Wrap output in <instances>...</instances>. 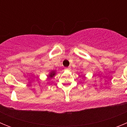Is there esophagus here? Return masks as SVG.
Returning a JSON list of instances; mask_svg holds the SVG:
<instances>
[{"label":"esophagus","instance_id":"1","mask_svg":"<svg viewBox=\"0 0 127 127\" xmlns=\"http://www.w3.org/2000/svg\"><path fill=\"white\" fill-rule=\"evenodd\" d=\"M65 69L66 70H70V68H69V67H66Z\"/></svg>","mask_w":127,"mask_h":127}]
</instances>
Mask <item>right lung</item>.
Returning <instances> with one entry per match:
<instances>
[{
	"mask_svg": "<svg viewBox=\"0 0 127 127\" xmlns=\"http://www.w3.org/2000/svg\"><path fill=\"white\" fill-rule=\"evenodd\" d=\"M54 75H55V72H51V74L50 75V77H52L53 76H54Z\"/></svg>",
	"mask_w": 127,
	"mask_h": 127,
	"instance_id": "right-lung-1",
	"label": "right lung"
}]
</instances>
